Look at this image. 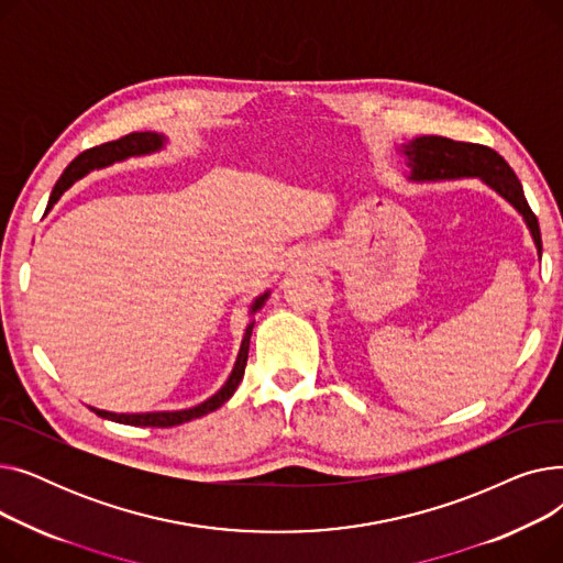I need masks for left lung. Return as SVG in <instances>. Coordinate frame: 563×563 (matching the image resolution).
<instances>
[{
    "label": "left lung",
    "mask_w": 563,
    "mask_h": 563,
    "mask_svg": "<svg viewBox=\"0 0 563 563\" xmlns=\"http://www.w3.org/2000/svg\"><path fill=\"white\" fill-rule=\"evenodd\" d=\"M404 155L408 157L410 180L416 183H438V180H459V177H479L490 189H495L501 198H507L516 210L522 214L539 257L543 255L541 228L537 214L527 205L522 185L493 147L479 143L454 141L448 136H418L404 145Z\"/></svg>",
    "instance_id": "left-lung-1"
}]
</instances>
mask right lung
Returning <instances> with one entry per match:
<instances>
[{
  "instance_id": "right-lung-1",
  "label": "right lung",
  "mask_w": 563,
  "mask_h": 563,
  "mask_svg": "<svg viewBox=\"0 0 563 563\" xmlns=\"http://www.w3.org/2000/svg\"><path fill=\"white\" fill-rule=\"evenodd\" d=\"M164 136L162 134H155V132H132L128 136H121L118 141H109V143H102V145H96L91 147V151H84L79 157H75L70 162V166L64 170V175L58 177L54 189H52V196H49V202H47V210L49 207L64 196L66 189H70L81 175H86L88 170L93 168H104L113 162H123L128 157H134V155H147V153H155L159 151V147L164 145ZM266 297H269V291H264L260 299H255V303L251 306V312H257L262 308V303L266 301ZM253 323L251 321L246 327V333H244V340H242V349H240V356H236V363H234V369L230 374V378L225 380V386L207 401L194 406V408H185V410H166V412H109V410H98V408H91L96 410L100 418H107V420H113V422H121V424H132V427H175V424H183V422H189V420H196L200 416H207V412L217 410L219 406H223L236 390V386H240V380L244 378V369H246V361H249V344H251V333H253Z\"/></svg>"
}]
</instances>
